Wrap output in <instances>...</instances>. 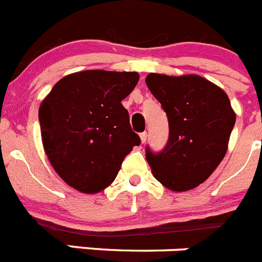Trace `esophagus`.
<instances>
[{
    "label": "esophagus",
    "mask_w": 262,
    "mask_h": 262,
    "mask_svg": "<svg viewBox=\"0 0 262 262\" xmlns=\"http://www.w3.org/2000/svg\"><path fill=\"white\" fill-rule=\"evenodd\" d=\"M140 142H142V144H144L147 142V133L140 134Z\"/></svg>",
    "instance_id": "1"
}]
</instances>
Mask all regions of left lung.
Here are the masks:
<instances>
[{
  "mask_svg": "<svg viewBox=\"0 0 262 262\" xmlns=\"http://www.w3.org/2000/svg\"><path fill=\"white\" fill-rule=\"evenodd\" d=\"M145 84L161 103L169 139L160 154L145 157L157 181L186 191L205 182L226 156L236 114L223 89L196 75L149 73Z\"/></svg>",
  "mask_w": 262,
  "mask_h": 262,
  "instance_id": "1",
  "label": "left lung"
}]
</instances>
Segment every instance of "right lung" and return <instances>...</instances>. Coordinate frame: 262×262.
I'll return each mask as SVG.
<instances>
[{
	"label": "right lung",
	"mask_w": 262,
	"mask_h": 262,
	"mask_svg": "<svg viewBox=\"0 0 262 262\" xmlns=\"http://www.w3.org/2000/svg\"><path fill=\"white\" fill-rule=\"evenodd\" d=\"M138 72H76L57 81L39 107L41 142L51 165L76 190L96 194L114 181L140 144L122 105Z\"/></svg>",
	"instance_id": "obj_1"
}]
</instances>
